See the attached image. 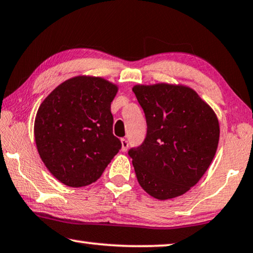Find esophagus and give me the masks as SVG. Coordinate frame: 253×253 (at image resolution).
<instances>
[{
	"label": "esophagus",
	"mask_w": 253,
	"mask_h": 253,
	"mask_svg": "<svg viewBox=\"0 0 253 253\" xmlns=\"http://www.w3.org/2000/svg\"><path fill=\"white\" fill-rule=\"evenodd\" d=\"M122 145H123L122 150L123 151H127L128 145H129V143H128V140H126V138H122Z\"/></svg>",
	"instance_id": "esophagus-1"
}]
</instances>
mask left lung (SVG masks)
I'll return each mask as SVG.
<instances>
[{
	"label": "left lung",
	"mask_w": 253,
	"mask_h": 253,
	"mask_svg": "<svg viewBox=\"0 0 253 253\" xmlns=\"http://www.w3.org/2000/svg\"><path fill=\"white\" fill-rule=\"evenodd\" d=\"M133 91L147 120V135L128 156L140 186L157 199L183 195L204 175L219 142L213 110L184 86L158 84Z\"/></svg>",
	"instance_id": "1"
}]
</instances>
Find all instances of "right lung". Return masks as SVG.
<instances>
[{
    "label": "right lung",
    "instance_id": "right-lung-1",
    "mask_svg": "<svg viewBox=\"0 0 253 253\" xmlns=\"http://www.w3.org/2000/svg\"><path fill=\"white\" fill-rule=\"evenodd\" d=\"M117 87L102 78L77 77L51 91L34 124L39 155L57 180L69 187L99 179L122 149L112 133L111 102Z\"/></svg>",
    "mask_w": 253,
    "mask_h": 253
}]
</instances>
